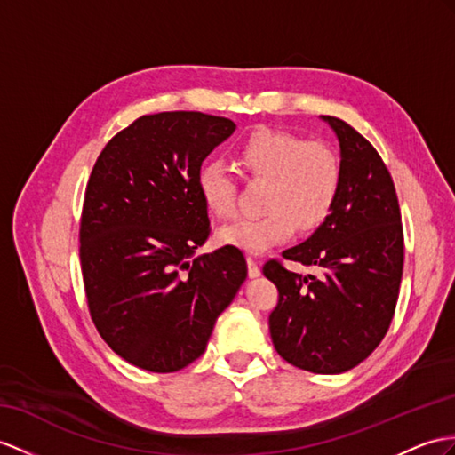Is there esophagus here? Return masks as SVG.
Here are the masks:
<instances>
[{
    "mask_svg": "<svg viewBox=\"0 0 455 455\" xmlns=\"http://www.w3.org/2000/svg\"><path fill=\"white\" fill-rule=\"evenodd\" d=\"M247 266H249V275L251 278H259L260 275V264L254 257H247Z\"/></svg>",
    "mask_w": 455,
    "mask_h": 455,
    "instance_id": "obj_1",
    "label": "esophagus"
}]
</instances>
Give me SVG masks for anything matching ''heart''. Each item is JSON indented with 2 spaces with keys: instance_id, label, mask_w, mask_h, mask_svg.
<instances>
[{
  "instance_id": "heart-1",
  "label": "heart",
  "mask_w": 455,
  "mask_h": 455,
  "mask_svg": "<svg viewBox=\"0 0 455 455\" xmlns=\"http://www.w3.org/2000/svg\"><path fill=\"white\" fill-rule=\"evenodd\" d=\"M237 160L243 175L266 181L260 201L264 212L220 229L224 245L264 252L290 239L295 226L303 231L318 228L338 201L341 162L324 140H303L293 132L264 127L239 144ZM196 187L214 216H235L237 183L224 164H204Z\"/></svg>"
}]
</instances>
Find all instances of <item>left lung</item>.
Returning <instances> with one entry per match:
<instances>
[{
  "label": "left lung",
  "mask_w": 455,
  "mask_h": 455,
  "mask_svg": "<svg viewBox=\"0 0 455 455\" xmlns=\"http://www.w3.org/2000/svg\"><path fill=\"white\" fill-rule=\"evenodd\" d=\"M341 150L338 201L315 234L282 252L318 275L264 264L278 287L270 313L275 351L293 367L338 374L357 367L384 339L403 272V228L392 175L380 154L346 121L324 116Z\"/></svg>",
  "instance_id": "obj_1"
}]
</instances>
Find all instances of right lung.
<instances>
[{
  "instance_id": "add662e5",
  "label": "right lung",
  "mask_w": 455,
  "mask_h": 455,
  "mask_svg": "<svg viewBox=\"0 0 455 455\" xmlns=\"http://www.w3.org/2000/svg\"><path fill=\"white\" fill-rule=\"evenodd\" d=\"M234 131L231 119L203 112L140 116L88 177L79 229L88 313L139 369L175 372L201 357L247 278L237 247L188 260L210 235L198 170Z\"/></svg>"
}]
</instances>
